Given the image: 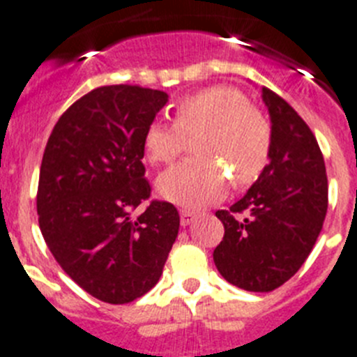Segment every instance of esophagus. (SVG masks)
I'll list each match as a JSON object with an SVG mask.
<instances>
[{"label":"esophagus","mask_w":357,"mask_h":357,"mask_svg":"<svg viewBox=\"0 0 357 357\" xmlns=\"http://www.w3.org/2000/svg\"><path fill=\"white\" fill-rule=\"evenodd\" d=\"M179 215H181V226H190V224L195 220V217H197V213L190 210H181V213Z\"/></svg>","instance_id":"obj_1"}]
</instances>
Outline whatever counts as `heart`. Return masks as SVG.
Here are the masks:
<instances>
[{
  "label": "heart",
  "mask_w": 357,
  "mask_h": 357,
  "mask_svg": "<svg viewBox=\"0 0 357 357\" xmlns=\"http://www.w3.org/2000/svg\"><path fill=\"white\" fill-rule=\"evenodd\" d=\"M197 158L185 160L158 176V192L179 206L201 208L222 199L229 178L250 185L265 171L272 149V128L238 89L215 85L176 101L174 124L155 121L144 133V155L151 163L172 162L186 139L197 137Z\"/></svg>",
  "instance_id": "1"
}]
</instances>
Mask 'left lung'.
Here are the masks:
<instances>
[{"label":"left lung","instance_id":"8db88e82","mask_svg":"<svg viewBox=\"0 0 357 357\" xmlns=\"http://www.w3.org/2000/svg\"><path fill=\"white\" fill-rule=\"evenodd\" d=\"M261 98L272 123L271 162L229 210H218L224 238L213 261L247 291H272L303 266L327 213L322 151L301 115L271 89Z\"/></svg>","mask_w":357,"mask_h":357}]
</instances>
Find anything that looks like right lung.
I'll return each instance as SVG.
<instances>
[{"label": "right lung", "mask_w": 357, "mask_h": 357, "mask_svg": "<svg viewBox=\"0 0 357 357\" xmlns=\"http://www.w3.org/2000/svg\"><path fill=\"white\" fill-rule=\"evenodd\" d=\"M169 96L98 86L54 124L38 174V226L51 255L86 294L126 304L158 282L179 229L174 204L151 201L144 133Z\"/></svg>", "instance_id": "obj_1"}]
</instances>
